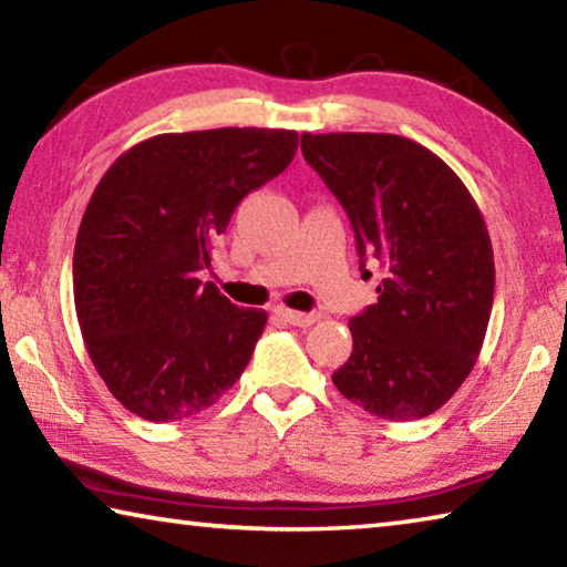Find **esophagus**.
<instances>
[{"label":"esophagus","mask_w":567,"mask_h":567,"mask_svg":"<svg viewBox=\"0 0 567 567\" xmlns=\"http://www.w3.org/2000/svg\"><path fill=\"white\" fill-rule=\"evenodd\" d=\"M285 318V322L295 324V328H310V324H315L320 320L318 312H295V310H287V307H280L277 310Z\"/></svg>","instance_id":"obj_1"}]
</instances>
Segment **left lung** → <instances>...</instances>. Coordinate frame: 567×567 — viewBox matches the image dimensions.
I'll list each match as a JSON object with an SVG mask.
<instances>
[{
    "label": "left lung",
    "mask_w": 567,
    "mask_h": 567,
    "mask_svg": "<svg viewBox=\"0 0 567 567\" xmlns=\"http://www.w3.org/2000/svg\"><path fill=\"white\" fill-rule=\"evenodd\" d=\"M302 155L350 217L364 280L368 265L382 270L334 388L382 420L433 415L473 370L493 310V245L473 195L398 134L305 132Z\"/></svg>",
    "instance_id": "left-lung-1"
}]
</instances>
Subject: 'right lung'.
<instances>
[{"instance_id": "1", "label": "right lung", "mask_w": 567, "mask_h": 567, "mask_svg": "<svg viewBox=\"0 0 567 567\" xmlns=\"http://www.w3.org/2000/svg\"><path fill=\"white\" fill-rule=\"evenodd\" d=\"M295 152L292 130L157 134L104 172L76 233L74 307L94 368L134 415L187 420L245 372L267 312L199 272L243 197Z\"/></svg>"}]
</instances>
